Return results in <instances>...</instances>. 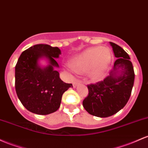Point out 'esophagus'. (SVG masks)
I'll return each instance as SVG.
<instances>
[{
  "label": "esophagus",
  "instance_id": "1",
  "mask_svg": "<svg viewBox=\"0 0 148 148\" xmlns=\"http://www.w3.org/2000/svg\"><path fill=\"white\" fill-rule=\"evenodd\" d=\"M79 83H80L79 81H76V82H73V86H74V88H75L78 85V84H79Z\"/></svg>",
  "mask_w": 148,
  "mask_h": 148
}]
</instances>
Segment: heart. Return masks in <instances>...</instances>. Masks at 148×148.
Instances as JSON below:
<instances>
[{
    "instance_id": "obj_1",
    "label": "heart",
    "mask_w": 148,
    "mask_h": 148,
    "mask_svg": "<svg viewBox=\"0 0 148 148\" xmlns=\"http://www.w3.org/2000/svg\"><path fill=\"white\" fill-rule=\"evenodd\" d=\"M111 53L107 48L100 46L88 48L70 60L69 66L77 74L86 72L92 77L100 76L111 61Z\"/></svg>"
}]
</instances>
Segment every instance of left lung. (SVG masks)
I'll use <instances>...</instances> for the list:
<instances>
[{"mask_svg": "<svg viewBox=\"0 0 148 148\" xmlns=\"http://www.w3.org/2000/svg\"><path fill=\"white\" fill-rule=\"evenodd\" d=\"M117 60L103 81L87 85L88 94L83 106L90 114L108 117L121 110L129 101L134 86L135 73L128 53L121 47L110 42ZM119 69L121 73L116 74Z\"/></svg>", "mask_w": 148, "mask_h": 148, "instance_id": "1", "label": "left lung"}]
</instances>
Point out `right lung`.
<instances>
[{"mask_svg": "<svg viewBox=\"0 0 148 148\" xmlns=\"http://www.w3.org/2000/svg\"><path fill=\"white\" fill-rule=\"evenodd\" d=\"M61 51L58 47L37 44L22 52L15 66V90L24 107L31 112L45 115L55 112L60 106L63 93L71 84L61 80L54 66H59L55 58ZM45 56L50 64L42 69L38 60Z\"/></svg>", "mask_w": 148, "mask_h": 148, "instance_id": "right-lung-1", "label": "right lung"}]
</instances>
